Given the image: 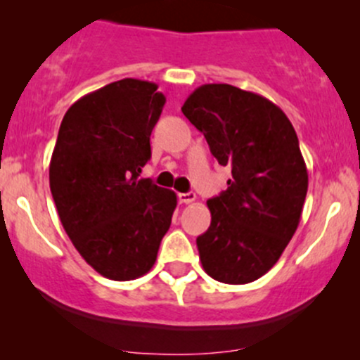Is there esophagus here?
Listing matches in <instances>:
<instances>
[{"label": "esophagus", "instance_id": "1", "mask_svg": "<svg viewBox=\"0 0 360 360\" xmlns=\"http://www.w3.org/2000/svg\"><path fill=\"white\" fill-rule=\"evenodd\" d=\"M177 198H179L181 203H191L197 200V195H195L193 191H188V193H179Z\"/></svg>", "mask_w": 360, "mask_h": 360}]
</instances>
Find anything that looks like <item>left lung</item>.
I'll use <instances>...</instances> for the list:
<instances>
[{"mask_svg": "<svg viewBox=\"0 0 360 360\" xmlns=\"http://www.w3.org/2000/svg\"><path fill=\"white\" fill-rule=\"evenodd\" d=\"M231 169L210 200V226L197 238L207 275L224 284L263 277L288 248L308 190L296 130L271 101L226 83L198 86L181 108Z\"/></svg>", "mask_w": 360, "mask_h": 360, "instance_id": "obj_1", "label": "left lung"}]
</instances>
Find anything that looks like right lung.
<instances>
[{
	"label": "right lung",
	"instance_id": "1",
	"mask_svg": "<svg viewBox=\"0 0 360 360\" xmlns=\"http://www.w3.org/2000/svg\"><path fill=\"white\" fill-rule=\"evenodd\" d=\"M125 78L90 92L64 115L50 160V191L83 259L111 281L151 270L177 197L139 179L165 96Z\"/></svg>",
	"mask_w": 360,
	"mask_h": 360
}]
</instances>
